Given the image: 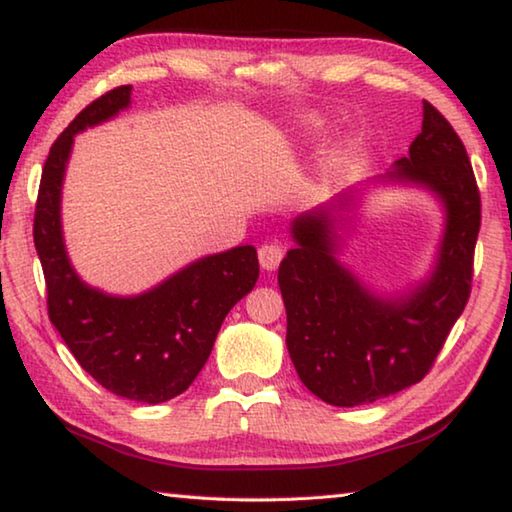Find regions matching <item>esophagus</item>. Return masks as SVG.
I'll return each mask as SVG.
<instances>
[{"label": "esophagus", "mask_w": 512, "mask_h": 512, "mask_svg": "<svg viewBox=\"0 0 512 512\" xmlns=\"http://www.w3.org/2000/svg\"><path fill=\"white\" fill-rule=\"evenodd\" d=\"M284 257V246L277 244V241H268V244L259 246V264H262V268H266V271H275L277 266H280Z\"/></svg>", "instance_id": "1"}]
</instances>
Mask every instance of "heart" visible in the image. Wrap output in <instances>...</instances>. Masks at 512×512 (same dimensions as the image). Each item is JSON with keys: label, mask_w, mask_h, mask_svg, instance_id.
<instances>
[{"label": "heart", "mask_w": 512, "mask_h": 512, "mask_svg": "<svg viewBox=\"0 0 512 512\" xmlns=\"http://www.w3.org/2000/svg\"><path fill=\"white\" fill-rule=\"evenodd\" d=\"M341 160V155H339V158H336V162H339Z\"/></svg>", "instance_id": "obj_1"}]
</instances>
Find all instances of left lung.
<instances>
[{"label": "left lung", "mask_w": 512, "mask_h": 512, "mask_svg": "<svg viewBox=\"0 0 512 512\" xmlns=\"http://www.w3.org/2000/svg\"><path fill=\"white\" fill-rule=\"evenodd\" d=\"M422 133L393 178L427 185L447 207L436 271L409 298L381 300L334 259L325 212L293 223L298 241L277 271L287 307V348L311 393L334 406L377 402L418 384L470 300L481 194L452 124L422 101Z\"/></svg>", "instance_id": "8db88e82"}]
</instances>
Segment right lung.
<instances>
[{"instance_id": "right-lung-1", "label": "right lung", "mask_w": 512, "mask_h": 512, "mask_svg": "<svg viewBox=\"0 0 512 512\" xmlns=\"http://www.w3.org/2000/svg\"><path fill=\"white\" fill-rule=\"evenodd\" d=\"M131 103V85L101 94L51 144L42 167L33 241L45 273L49 320L81 368L106 391L142 404L185 393L205 366L223 318L259 277L257 250L210 255L135 298L90 289L69 266L60 235V185L74 135Z\"/></svg>"}]
</instances>
